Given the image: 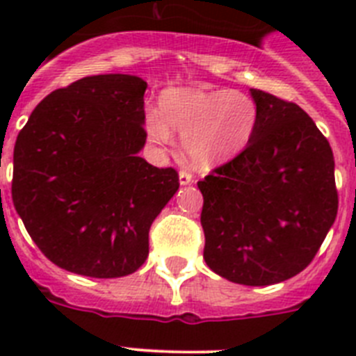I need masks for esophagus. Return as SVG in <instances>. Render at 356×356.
I'll list each match as a JSON object with an SVG mask.
<instances>
[{
	"label": "esophagus",
	"instance_id": "esophagus-1",
	"mask_svg": "<svg viewBox=\"0 0 356 356\" xmlns=\"http://www.w3.org/2000/svg\"><path fill=\"white\" fill-rule=\"evenodd\" d=\"M178 180H180V185H188V184H193L194 178L188 171H180V175H178Z\"/></svg>",
	"mask_w": 356,
	"mask_h": 356
}]
</instances>
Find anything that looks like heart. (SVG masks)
Returning a JSON list of instances; mask_svg holds the SVG:
<instances>
[{
  "mask_svg": "<svg viewBox=\"0 0 356 356\" xmlns=\"http://www.w3.org/2000/svg\"><path fill=\"white\" fill-rule=\"evenodd\" d=\"M160 112L146 118L156 146H171L172 132L184 135V149L197 168H212L241 153L257 128V106L246 94L232 90L169 89Z\"/></svg>",
  "mask_w": 356,
  "mask_h": 356,
  "instance_id": "heart-1",
  "label": "heart"
}]
</instances>
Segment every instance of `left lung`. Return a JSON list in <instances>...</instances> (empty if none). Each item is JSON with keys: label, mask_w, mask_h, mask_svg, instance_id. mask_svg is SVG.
Returning a JSON list of instances; mask_svg holds the SVG:
<instances>
[{"label": "left lung", "mask_w": 356, "mask_h": 356, "mask_svg": "<svg viewBox=\"0 0 356 356\" xmlns=\"http://www.w3.org/2000/svg\"><path fill=\"white\" fill-rule=\"evenodd\" d=\"M253 137L234 160L197 181L203 259L222 278L262 287L312 262L339 209L326 137L301 106L251 89Z\"/></svg>", "instance_id": "1"}]
</instances>
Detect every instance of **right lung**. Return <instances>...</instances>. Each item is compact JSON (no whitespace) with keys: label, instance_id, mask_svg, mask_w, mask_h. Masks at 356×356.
<instances>
[{"label":"right lung","instance_id":"add662e5","mask_svg":"<svg viewBox=\"0 0 356 356\" xmlns=\"http://www.w3.org/2000/svg\"><path fill=\"white\" fill-rule=\"evenodd\" d=\"M146 87L131 74L81 78L44 97L19 131L12 201L31 241L65 271H137L151 222L180 187L175 169L137 155Z\"/></svg>","mask_w":356,"mask_h":356}]
</instances>
